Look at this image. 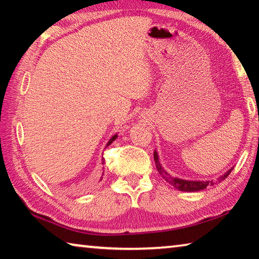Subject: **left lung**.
I'll return each mask as SVG.
<instances>
[{
  "mask_svg": "<svg viewBox=\"0 0 259 259\" xmlns=\"http://www.w3.org/2000/svg\"><path fill=\"white\" fill-rule=\"evenodd\" d=\"M154 161H155V165L159 174L162 176V178L164 179L165 182H168L170 185H172L175 188H177L179 191L183 192H198V191H202L204 188H207L208 186H212L214 184V181H186V179H182L178 177H174L170 175L166 170L162 168V165L160 163V159L159 155H157V152L154 151ZM233 168H231L229 171H226L223 176L217 178V182L221 183L222 181L229 176L231 174Z\"/></svg>",
  "mask_w": 259,
  "mask_h": 259,
  "instance_id": "1",
  "label": "left lung"
}]
</instances>
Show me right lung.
Here are the masks:
<instances>
[{
  "label": "right lung",
  "instance_id": "add662e5",
  "mask_svg": "<svg viewBox=\"0 0 259 259\" xmlns=\"http://www.w3.org/2000/svg\"><path fill=\"white\" fill-rule=\"evenodd\" d=\"M116 138H117V134L114 135L113 137L108 140V143L106 144V146H109V145H111V144H112V143L114 142V140H115ZM104 163H105V160H104V157H103V159H102V164H104ZM103 176H104V174H103ZM102 178H103V177H102ZM102 178H100V181H102Z\"/></svg>",
  "mask_w": 259,
  "mask_h": 259
}]
</instances>
